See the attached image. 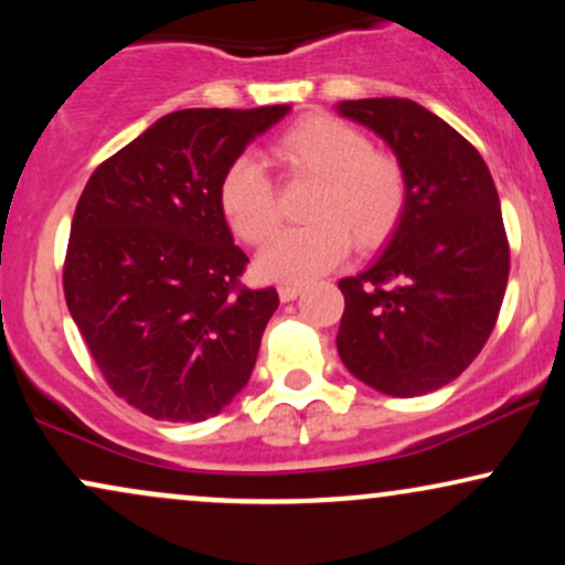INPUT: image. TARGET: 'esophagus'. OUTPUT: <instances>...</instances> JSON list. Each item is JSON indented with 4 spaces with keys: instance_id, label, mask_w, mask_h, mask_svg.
Returning <instances> with one entry per match:
<instances>
[{
    "instance_id": "esophagus-1",
    "label": "esophagus",
    "mask_w": 565,
    "mask_h": 565,
    "mask_svg": "<svg viewBox=\"0 0 565 565\" xmlns=\"http://www.w3.org/2000/svg\"><path fill=\"white\" fill-rule=\"evenodd\" d=\"M300 291H302L300 284H281V287H278V297H281V302H289V300H295Z\"/></svg>"
}]
</instances>
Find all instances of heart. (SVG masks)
I'll list each match as a JSON object with an SVG mask.
<instances>
[{"mask_svg": "<svg viewBox=\"0 0 565 565\" xmlns=\"http://www.w3.org/2000/svg\"><path fill=\"white\" fill-rule=\"evenodd\" d=\"M276 159L291 178L313 180L305 204L313 223L291 228L260 255V274L274 281H305L327 274L345 257L385 246L401 228L408 206V178L393 153L372 148L359 127L329 114H313L284 129ZM220 212L238 238L252 246L270 242L281 225L276 185L249 153L225 167L217 185Z\"/></svg>", "mask_w": 565, "mask_h": 565, "instance_id": "1", "label": "heart"}]
</instances>
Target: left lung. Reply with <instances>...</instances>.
<instances>
[{
	"instance_id": "obj_1",
	"label": "left lung",
	"mask_w": 565,
	"mask_h": 565,
	"mask_svg": "<svg viewBox=\"0 0 565 565\" xmlns=\"http://www.w3.org/2000/svg\"><path fill=\"white\" fill-rule=\"evenodd\" d=\"M404 164L408 206L372 268L342 278L337 353L398 398L449 385L481 353L504 300L510 244L494 180L457 129L406 97L340 103Z\"/></svg>"
}]
</instances>
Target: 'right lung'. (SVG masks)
Segmentation results:
<instances>
[{"instance_id":"add662e5","label":"right lung","mask_w":565,"mask_h":565,"mask_svg":"<svg viewBox=\"0 0 565 565\" xmlns=\"http://www.w3.org/2000/svg\"><path fill=\"white\" fill-rule=\"evenodd\" d=\"M289 106L185 108L161 116L84 185L63 291L108 387L167 423L215 417L244 391L274 287L242 281L217 185Z\"/></svg>"}]
</instances>
